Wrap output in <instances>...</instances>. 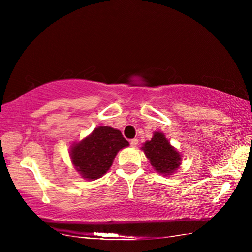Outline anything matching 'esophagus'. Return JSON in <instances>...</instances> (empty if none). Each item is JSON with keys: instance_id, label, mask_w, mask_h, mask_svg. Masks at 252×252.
<instances>
[{"instance_id": "obj_1", "label": "esophagus", "mask_w": 252, "mask_h": 252, "mask_svg": "<svg viewBox=\"0 0 252 252\" xmlns=\"http://www.w3.org/2000/svg\"><path fill=\"white\" fill-rule=\"evenodd\" d=\"M138 143H139V140L138 139H132L131 141H130L131 147H136V146H138Z\"/></svg>"}]
</instances>
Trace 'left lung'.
Here are the masks:
<instances>
[{"mask_svg":"<svg viewBox=\"0 0 252 252\" xmlns=\"http://www.w3.org/2000/svg\"><path fill=\"white\" fill-rule=\"evenodd\" d=\"M141 150L150 161L152 168L162 176H171L180 168L182 155L160 131L153 132L152 139L143 143Z\"/></svg>","mask_w":252,"mask_h":252,"instance_id":"obj_1","label":"left lung"}]
</instances>
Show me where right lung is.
Returning a JSON list of instances; mask_svg holds the SVG:
<instances>
[{"label": "right lung", "instance_id": "1", "mask_svg": "<svg viewBox=\"0 0 252 252\" xmlns=\"http://www.w3.org/2000/svg\"><path fill=\"white\" fill-rule=\"evenodd\" d=\"M129 146L121 132L100 126L70 147V159L81 178L96 180L109 171L117 153Z\"/></svg>", "mask_w": 252, "mask_h": 252}]
</instances>
